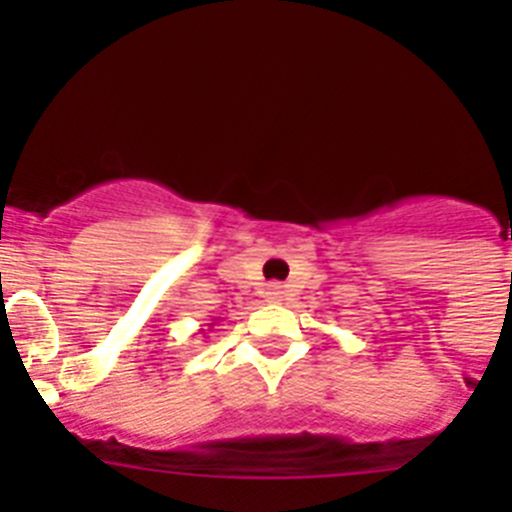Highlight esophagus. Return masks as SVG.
<instances>
[{"label":"esophagus","mask_w":512,"mask_h":512,"mask_svg":"<svg viewBox=\"0 0 512 512\" xmlns=\"http://www.w3.org/2000/svg\"><path fill=\"white\" fill-rule=\"evenodd\" d=\"M282 297H284L282 284H269V287H266V300L269 302H279Z\"/></svg>","instance_id":"obj_1"}]
</instances>
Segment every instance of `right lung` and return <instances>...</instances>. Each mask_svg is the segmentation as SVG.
Segmentation results:
<instances>
[{
	"mask_svg": "<svg viewBox=\"0 0 512 512\" xmlns=\"http://www.w3.org/2000/svg\"><path fill=\"white\" fill-rule=\"evenodd\" d=\"M217 323V318H212V323H207V325H202V328H200V333H202V336H205V333H207V330H210L212 328V325H215Z\"/></svg>",
	"mask_w": 512,
	"mask_h": 512,
	"instance_id": "right-lung-1",
	"label": "right lung"
}]
</instances>
